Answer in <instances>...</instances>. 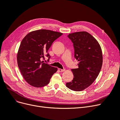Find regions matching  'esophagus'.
<instances>
[{
  "instance_id": "obj_1",
  "label": "esophagus",
  "mask_w": 120,
  "mask_h": 120,
  "mask_svg": "<svg viewBox=\"0 0 120 120\" xmlns=\"http://www.w3.org/2000/svg\"><path fill=\"white\" fill-rule=\"evenodd\" d=\"M58 70L60 72H63V71H65V69H58Z\"/></svg>"
}]
</instances>
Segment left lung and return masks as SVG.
I'll list each match as a JSON object with an SVG mask.
<instances>
[{"label": "left lung", "mask_w": 120, "mask_h": 120, "mask_svg": "<svg viewBox=\"0 0 120 120\" xmlns=\"http://www.w3.org/2000/svg\"><path fill=\"white\" fill-rule=\"evenodd\" d=\"M75 50V58L79 62L77 69H72L74 79L66 86L75 91L85 89L94 82L101 69L102 51L97 40L90 34L81 31L69 34Z\"/></svg>", "instance_id": "1"}]
</instances>
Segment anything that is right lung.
Returning a JSON list of instances; mask_svg holds the SVG:
<instances>
[{
	"label": "right lung",
	"mask_w": 120,
	"mask_h": 120,
	"mask_svg": "<svg viewBox=\"0 0 120 120\" xmlns=\"http://www.w3.org/2000/svg\"><path fill=\"white\" fill-rule=\"evenodd\" d=\"M63 33L46 29L32 31L25 36L17 54L18 65L24 79L30 85L42 87L48 85L57 71L41 61L45 55L50 58L48 51L53 41Z\"/></svg>",
	"instance_id": "right-lung-1"
}]
</instances>
